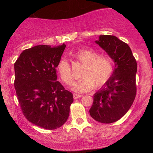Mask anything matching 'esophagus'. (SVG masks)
<instances>
[{
  "label": "esophagus",
  "mask_w": 153,
  "mask_h": 153,
  "mask_svg": "<svg viewBox=\"0 0 153 153\" xmlns=\"http://www.w3.org/2000/svg\"><path fill=\"white\" fill-rule=\"evenodd\" d=\"M82 96V95L80 94H73V99H78L79 98H80Z\"/></svg>",
  "instance_id": "34e87169"
}]
</instances>
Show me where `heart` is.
Returning a JSON list of instances; mask_svg holds the SVG:
<instances>
[{
  "label": "heart",
  "instance_id": "1",
  "mask_svg": "<svg viewBox=\"0 0 153 153\" xmlns=\"http://www.w3.org/2000/svg\"><path fill=\"white\" fill-rule=\"evenodd\" d=\"M71 57L82 64L80 80L73 84L72 89L77 93L91 91L94 86L100 88L108 81L114 72V62L108 56L100 55L92 49L82 48L71 54ZM55 70L65 84L72 85L73 75L69 62L64 58L57 63Z\"/></svg>",
  "mask_w": 153,
  "mask_h": 153
}]
</instances>
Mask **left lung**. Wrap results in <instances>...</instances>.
I'll return each mask as SVG.
<instances>
[{"label": "left lung", "instance_id": "left-lung-1", "mask_svg": "<svg viewBox=\"0 0 153 153\" xmlns=\"http://www.w3.org/2000/svg\"><path fill=\"white\" fill-rule=\"evenodd\" d=\"M96 43L113 59L115 68L108 81L94 95L89 112L97 122L111 124L125 115L134 102L137 67L130 47L117 36L101 35Z\"/></svg>", "mask_w": 153, "mask_h": 153}]
</instances>
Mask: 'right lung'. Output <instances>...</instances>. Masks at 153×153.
Masks as SVG:
<instances>
[{"label":"right lung","mask_w":153,"mask_h":153,"mask_svg":"<svg viewBox=\"0 0 153 153\" xmlns=\"http://www.w3.org/2000/svg\"><path fill=\"white\" fill-rule=\"evenodd\" d=\"M65 47L37 45L23 51L14 63V87L24 117L50 130L66 122L73 102V94L57 81L55 67Z\"/></svg>","instance_id":"add662e5"}]
</instances>
